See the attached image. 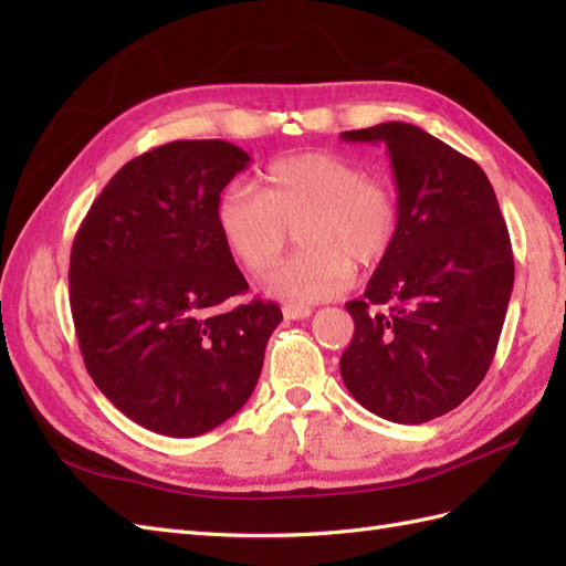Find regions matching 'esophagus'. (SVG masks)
<instances>
[{
	"label": "esophagus",
	"instance_id": "34e87169",
	"mask_svg": "<svg viewBox=\"0 0 566 566\" xmlns=\"http://www.w3.org/2000/svg\"><path fill=\"white\" fill-rule=\"evenodd\" d=\"M282 314H284V318H290V321H302V318H308L311 314H314V311H311L308 306H302V304H286L282 308Z\"/></svg>",
	"mask_w": 566,
	"mask_h": 566
}]
</instances>
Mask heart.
I'll use <instances>...</instances> for the list:
<instances>
[{
	"mask_svg": "<svg viewBox=\"0 0 566 566\" xmlns=\"http://www.w3.org/2000/svg\"><path fill=\"white\" fill-rule=\"evenodd\" d=\"M219 231L252 274L272 270L296 231L304 250L276 268L264 290L292 304H316L350 286L355 262L387 255L399 228V195L387 177L335 153L274 160L264 189L228 187L216 207Z\"/></svg>",
	"mask_w": 566,
	"mask_h": 566,
	"instance_id": "heart-1",
	"label": "heart"
}]
</instances>
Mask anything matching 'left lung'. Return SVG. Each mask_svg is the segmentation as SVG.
<instances>
[{"mask_svg": "<svg viewBox=\"0 0 566 566\" xmlns=\"http://www.w3.org/2000/svg\"><path fill=\"white\" fill-rule=\"evenodd\" d=\"M340 138L384 143L399 191L394 243L345 304L355 335L340 375L367 411L418 426L460 406L491 367L513 292L509 228L482 167L423 128L387 122Z\"/></svg>", "mask_w": 566, "mask_h": 566, "instance_id": "obj_1", "label": "left lung"}]
</instances>
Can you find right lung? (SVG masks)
<instances>
[{
    "label": "right lung",
    "instance_id": "right-lung-1",
    "mask_svg": "<svg viewBox=\"0 0 566 566\" xmlns=\"http://www.w3.org/2000/svg\"><path fill=\"white\" fill-rule=\"evenodd\" d=\"M250 155L226 140H172L126 163L72 243L70 308L90 377L134 423L195 438L235 416L280 326L248 292L219 231L223 187Z\"/></svg>",
    "mask_w": 566,
    "mask_h": 566
}]
</instances>
